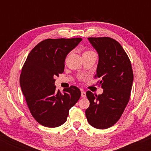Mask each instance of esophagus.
Here are the masks:
<instances>
[{
	"label": "esophagus",
	"mask_w": 151,
	"mask_h": 151,
	"mask_svg": "<svg viewBox=\"0 0 151 151\" xmlns=\"http://www.w3.org/2000/svg\"><path fill=\"white\" fill-rule=\"evenodd\" d=\"M81 97H83V98L86 97V92H85V91H81Z\"/></svg>",
	"instance_id": "obj_1"
}]
</instances>
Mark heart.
Here are the masks:
<instances>
[{"mask_svg":"<svg viewBox=\"0 0 151 151\" xmlns=\"http://www.w3.org/2000/svg\"><path fill=\"white\" fill-rule=\"evenodd\" d=\"M92 52V51H90V50H86V51L84 52V53H86V52Z\"/></svg>","mask_w":151,"mask_h":151,"instance_id":"obj_1","label":"heart"}]
</instances>
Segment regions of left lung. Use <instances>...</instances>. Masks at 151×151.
<instances>
[{
  "label": "left lung",
  "instance_id": "1",
  "mask_svg": "<svg viewBox=\"0 0 151 151\" xmlns=\"http://www.w3.org/2000/svg\"><path fill=\"white\" fill-rule=\"evenodd\" d=\"M88 40L99 54L95 78H100L99 85L102 94L86 91L90 102L85 114L93 127L106 129L119 120L129 101L133 74L131 63L122 46L113 38L89 37Z\"/></svg>",
  "mask_w": 151,
  "mask_h": 151
}]
</instances>
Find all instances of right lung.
I'll return each instance as SVG.
<instances>
[{
	"label": "right lung",
	"mask_w": 151,
	"mask_h": 151,
	"mask_svg": "<svg viewBox=\"0 0 151 151\" xmlns=\"http://www.w3.org/2000/svg\"><path fill=\"white\" fill-rule=\"evenodd\" d=\"M81 38L47 39L30 51L20 77V84L31 114L40 124L55 128L67 121L69 111L81 96L75 86L57 91L55 78L63 73L65 58Z\"/></svg>",
	"instance_id": "1"
}]
</instances>
